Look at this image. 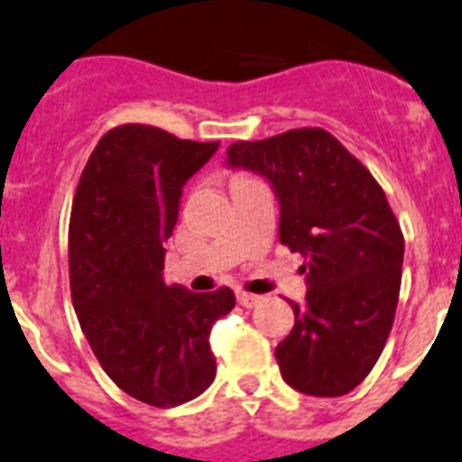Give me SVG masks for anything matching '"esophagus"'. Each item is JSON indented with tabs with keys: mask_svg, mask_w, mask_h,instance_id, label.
I'll return each instance as SVG.
<instances>
[{
	"mask_svg": "<svg viewBox=\"0 0 462 462\" xmlns=\"http://www.w3.org/2000/svg\"><path fill=\"white\" fill-rule=\"evenodd\" d=\"M237 301L242 303L244 309H254V306H258V303H261V296L249 294V291H237Z\"/></svg>",
	"mask_w": 462,
	"mask_h": 462,
	"instance_id": "34e87169",
	"label": "esophagus"
}]
</instances>
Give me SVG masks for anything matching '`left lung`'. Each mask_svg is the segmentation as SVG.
I'll return each instance as SVG.
<instances>
[{
	"label": "left lung",
	"instance_id": "left-lung-1",
	"mask_svg": "<svg viewBox=\"0 0 462 462\" xmlns=\"http://www.w3.org/2000/svg\"><path fill=\"white\" fill-rule=\"evenodd\" d=\"M230 168L268 180L280 242L303 256L306 299L275 348L282 380L309 396H344L373 370L399 303L403 235L361 161L322 127L235 142Z\"/></svg>",
	"mask_w": 462,
	"mask_h": 462
}]
</instances>
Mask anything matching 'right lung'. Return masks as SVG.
I'll return each instance as SVG.
<instances>
[{"label": "right lung", "mask_w": 462, "mask_h": 462, "mask_svg": "<svg viewBox=\"0 0 462 462\" xmlns=\"http://www.w3.org/2000/svg\"><path fill=\"white\" fill-rule=\"evenodd\" d=\"M218 146L152 125L114 127L95 146L73 199L75 313L104 373L149 406L187 403L216 380L208 337L235 309V294L168 287L163 261L182 187Z\"/></svg>", "instance_id": "add662e5"}]
</instances>
